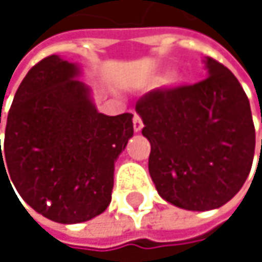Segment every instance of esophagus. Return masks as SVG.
<instances>
[{
    "label": "esophagus",
    "instance_id": "1",
    "mask_svg": "<svg viewBox=\"0 0 262 262\" xmlns=\"http://www.w3.org/2000/svg\"><path fill=\"white\" fill-rule=\"evenodd\" d=\"M142 127H144V124H142V120H141V117L135 114V115H133V130L141 132L142 130Z\"/></svg>",
    "mask_w": 262,
    "mask_h": 262
}]
</instances>
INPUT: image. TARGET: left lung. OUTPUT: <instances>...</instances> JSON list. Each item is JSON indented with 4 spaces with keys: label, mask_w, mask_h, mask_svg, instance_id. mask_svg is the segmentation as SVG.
Segmentation results:
<instances>
[{
    "label": "left lung",
    "mask_w": 262,
    "mask_h": 262,
    "mask_svg": "<svg viewBox=\"0 0 262 262\" xmlns=\"http://www.w3.org/2000/svg\"><path fill=\"white\" fill-rule=\"evenodd\" d=\"M203 63L208 77L200 83L150 91L136 104L151 145V181L165 202L188 211L228 203L255 155L250 104L239 81L211 57Z\"/></svg>",
    "instance_id": "left-lung-1"
}]
</instances>
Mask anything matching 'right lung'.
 Masks as SVG:
<instances>
[{
	"label": "right lung",
	"mask_w": 262,
	"mask_h": 262,
	"mask_svg": "<svg viewBox=\"0 0 262 262\" xmlns=\"http://www.w3.org/2000/svg\"><path fill=\"white\" fill-rule=\"evenodd\" d=\"M80 74L79 63L60 56L34 65L15 94L0 147V173L30 208L63 225L106 211L115 162L133 136V115L100 114Z\"/></svg>",
	"instance_id": "1"
}]
</instances>
